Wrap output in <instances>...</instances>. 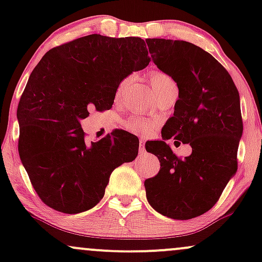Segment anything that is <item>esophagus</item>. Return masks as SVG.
<instances>
[{"label": "esophagus", "instance_id": "1", "mask_svg": "<svg viewBox=\"0 0 262 262\" xmlns=\"http://www.w3.org/2000/svg\"><path fill=\"white\" fill-rule=\"evenodd\" d=\"M139 152L140 154H144V152H145V140L144 139L139 140Z\"/></svg>", "mask_w": 262, "mask_h": 262}]
</instances>
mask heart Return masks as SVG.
Returning <instances> with one entry per match:
<instances>
[{
	"mask_svg": "<svg viewBox=\"0 0 262 262\" xmlns=\"http://www.w3.org/2000/svg\"><path fill=\"white\" fill-rule=\"evenodd\" d=\"M127 81L128 79H124L122 81V83L118 87V93L121 91L122 86L124 85ZM149 81H150V85H151L152 91H154L156 96L164 91L167 86L176 85L175 80H173L169 74L164 73V71H159V70L152 71V73L149 75ZM150 127H151V122L146 121V119H143V118H138V117H133V118H130L127 122V128L129 130L137 132V133L146 132Z\"/></svg>",
	"mask_w": 262,
	"mask_h": 262,
	"instance_id": "b5f03b06",
	"label": "heart"
}]
</instances>
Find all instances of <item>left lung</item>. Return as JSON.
<instances>
[{"label": "left lung", "instance_id": "8db88e82", "mask_svg": "<svg viewBox=\"0 0 262 262\" xmlns=\"http://www.w3.org/2000/svg\"><path fill=\"white\" fill-rule=\"evenodd\" d=\"M154 64L179 87L175 112L150 141L160 171L145 180L150 206L162 215L187 221L209 210L237 169L243 134L240 97L225 68L209 53L185 40L146 39ZM189 143L192 154L179 158L164 140Z\"/></svg>", "mask_w": 262, "mask_h": 262}]
</instances>
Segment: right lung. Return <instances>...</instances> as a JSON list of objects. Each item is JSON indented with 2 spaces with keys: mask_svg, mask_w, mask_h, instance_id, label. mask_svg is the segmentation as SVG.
I'll use <instances>...</instances> for the list:
<instances>
[{
  "mask_svg": "<svg viewBox=\"0 0 262 262\" xmlns=\"http://www.w3.org/2000/svg\"><path fill=\"white\" fill-rule=\"evenodd\" d=\"M149 62L141 38L91 34L53 48L35 66L17 108L18 152L48 207L66 214L91 209L112 171L137 158L134 134L116 129L87 144L80 121L92 108L111 110L122 80Z\"/></svg>",
  "mask_w": 262,
  "mask_h": 262,
  "instance_id": "right-lung-1",
  "label": "right lung"
}]
</instances>
